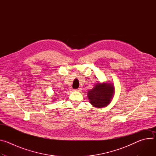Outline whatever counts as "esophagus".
Listing matches in <instances>:
<instances>
[{
	"mask_svg": "<svg viewBox=\"0 0 156 156\" xmlns=\"http://www.w3.org/2000/svg\"><path fill=\"white\" fill-rule=\"evenodd\" d=\"M82 90V88L81 87H79L78 89H76V90H75V91H80Z\"/></svg>",
	"mask_w": 156,
	"mask_h": 156,
	"instance_id": "34e87169",
	"label": "esophagus"
}]
</instances>
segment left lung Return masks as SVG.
Here are the masks:
<instances>
[{"mask_svg":"<svg viewBox=\"0 0 156 156\" xmlns=\"http://www.w3.org/2000/svg\"><path fill=\"white\" fill-rule=\"evenodd\" d=\"M115 93L114 84L99 83L87 93L90 102L95 107L102 108L108 105Z\"/></svg>","mask_w":156,"mask_h":156,"instance_id":"obj_1","label":"left lung"}]
</instances>
